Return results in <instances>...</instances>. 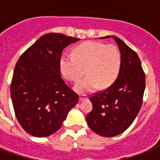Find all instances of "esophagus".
<instances>
[{"mask_svg": "<svg viewBox=\"0 0 160 160\" xmlns=\"http://www.w3.org/2000/svg\"><path fill=\"white\" fill-rule=\"evenodd\" d=\"M87 95H80V101H82L84 100H86L87 99Z\"/></svg>", "mask_w": 160, "mask_h": 160, "instance_id": "esophagus-1", "label": "esophagus"}]
</instances>
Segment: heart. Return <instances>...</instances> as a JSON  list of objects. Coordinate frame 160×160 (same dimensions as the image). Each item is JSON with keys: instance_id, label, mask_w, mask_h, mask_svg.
Instances as JSON below:
<instances>
[{"instance_id": "heart-1", "label": "heart", "mask_w": 160, "mask_h": 160, "mask_svg": "<svg viewBox=\"0 0 160 160\" xmlns=\"http://www.w3.org/2000/svg\"><path fill=\"white\" fill-rule=\"evenodd\" d=\"M120 53L114 45L99 41H86L74 49L72 55H64L60 60V71L66 80L76 83L78 92L85 93L105 89L116 80L120 67Z\"/></svg>"}]
</instances>
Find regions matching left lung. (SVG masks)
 Returning <instances> with one entry per match:
<instances>
[{
    "instance_id": "1",
    "label": "left lung",
    "mask_w": 160,
    "mask_h": 160,
    "mask_svg": "<svg viewBox=\"0 0 160 160\" xmlns=\"http://www.w3.org/2000/svg\"><path fill=\"white\" fill-rule=\"evenodd\" d=\"M112 37L121 55L119 75L110 86L90 96L93 109L86 116L90 129L105 137L116 136L130 126L142 106L145 88V74L137 53Z\"/></svg>"
}]
</instances>
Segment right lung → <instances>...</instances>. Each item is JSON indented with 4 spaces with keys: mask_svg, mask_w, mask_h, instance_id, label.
<instances>
[{
    "mask_svg": "<svg viewBox=\"0 0 160 160\" xmlns=\"http://www.w3.org/2000/svg\"><path fill=\"white\" fill-rule=\"evenodd\" d=\"M80 39L60 33L44 35L19 58L11 83L17 120L36 137H47L60 129L79 95L61 78L63 49Z\"/></svg>",
    "mask_w": 160,
    "mask_h": 160,
    "instance_id": "right-lung-1",
    "label": "right lung"
}]
</instances>
